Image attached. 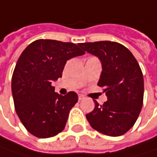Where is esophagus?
Masks as SVG:
<instances>
[{
    "label": "esophagus",
    "instance_id": "34e87169",
    "mask_svg": "<svg viewBox=\"0 0 157 157\" xmlns=\"http://www.w3.org/2000/svg\"><path fill=\"white\" fill-rule=\"evenodd\" d=\"M83 98H84V96H82V95L79 94V95H78V99H79V100H82Z\"/></svg>",
    "mask_w": 157,
    "mask_h": 157
}]
</instances>
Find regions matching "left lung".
<instances>
[{"instance_id":"obj_1","label":"left lung","mask_w":157,"mask_h":157,"mask_svg":"<svg viewBox=\"0 0 157 157\" xmlns=\"http://www.w3.org/2000/svg\"><path fill=\"white\" fill-rule=\"evenodd\" d=\"M102 64L98 85L104 88L107 100L86 115L90 126L101 133L117 137L126 133L136 123L144 96L142 71L132 53L115 42L101 41L79 43Z\"/></svg>"}]
</instances>
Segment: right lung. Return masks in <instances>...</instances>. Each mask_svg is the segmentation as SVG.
Instances as JSON below:
<instances>
[{"label": "right lung", "instance_id": "obj_1", "mask_svg": "<svg viewBox=\"0 0 157 157\" xmlns=\"http://www.w3.org/2000/svg\"><path fill=\"white\" fill-rule=\"evenodd\" d=\"M83 54L75 43L40 39L20 55L12 75L11 90L17 115L32 135L47 139L65 129L78 96L74 91L59 95L51 82L62 76L67 60Z\"/></svg>", "mask_w": 157, "mask_h": 157}]
</instances>
